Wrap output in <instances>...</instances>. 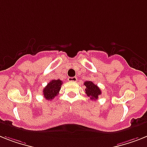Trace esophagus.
I'll use <instances>...</instances> for the list:
<instances>
[{
    "instance_id": "obj_1",
    "label": "esophagus",
    "mask_w": 147,
    "mask_h": 147,
    "mask_svg": "<svg viewBox=\"0 0 147 147\" xmlns=\"http://www.w3.org/2000/svg\"><path fill=\"white\" fill-rule=\"evenodd\" d=\"M68 81H71V82H76L77 81V78L76 76H74V77H69Z\"/></svg>"
}]
</instances>
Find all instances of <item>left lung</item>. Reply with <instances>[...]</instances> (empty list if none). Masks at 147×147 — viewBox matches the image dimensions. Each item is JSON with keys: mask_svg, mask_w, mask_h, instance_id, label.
Segmentation results:
<instances>
[{"mask_svg": "<svg viewBox=\"0 0 147 147\" xmlns=\"http://www.w3.org/2000/svg\"><path fill=\"white\" fill-rule=\"evenodd\" d=\"M84 86H86V94L87 96L92 99V100H97L98 96L101 94V91L99 88V87L93 83L92 81H86L84 82Z\"/></svg>", "mask_w": 147, "mask_h": 147, "instance_id": "8db88e82", "label": "left lung"}]
</instances>
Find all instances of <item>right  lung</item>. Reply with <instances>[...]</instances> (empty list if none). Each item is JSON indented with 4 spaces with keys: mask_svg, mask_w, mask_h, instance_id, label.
Wrapping results in <instances>:
<instances>
[{
    "mask_svg": "<svg viewBox=\"0 0 147 147\" xmlns=\"http://www.w3.org/2000/svg\"><path fill=\"white\" fill-rule=\"evenodd\" d=\"M62 83V81L60 80H53L49 82L43 90L44 98L47 100H53L55 97L59 94Z\"/></svg>",
    "mask_w": 147,
    "mask_h": 147,
    "instance_id": "right-lung-1",
    "label": "right lung"
}]
</instances>
